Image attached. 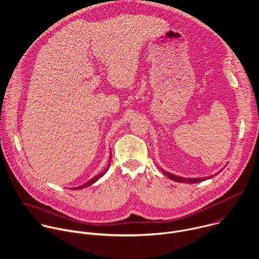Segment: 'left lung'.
<instances>
[{"instance_id":"1","label":"left lung","mask_w":259,"mask_h":259,"mask_svg":"<svg viewBox=\"0 0 259 259\" xmlns=\"http://www.w3.org/2000/svg\"><path fill=\"white\" fill-rule=\"evenodd\" d=\"M161 169V168H160ZM162 173L167 177L169 178L170 180L173 181H176V182H180V183H190V184H194V183H199V182H202V181H205L207 179H210L214 176H217L219 173H217L215 175H212V176H208V177H203V178H184V177H179V176H176V175H173L168 173V171H165L164 169H161Z\"/></svg>"}]
</instances>
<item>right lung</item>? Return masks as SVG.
I'll return each mask as SVG.
<instances>
[{"label":"right lung","mask_w":259,"mask_h":259,"mask_svg":"<svg viewBox=\"0 0 259 259\" xmlns=\"http://www.w3.org/2000/svg\"><path fill=\"white\" fill-rule=\"evenodd\" d=\"M111 154H112V152H111ZM111 159H112V155L110 156V161H109V164H108V166H107V168L106 169H104L102 173H100L99 175H97V176H95L93 179H91L90 181H88L86 183H84V184H82L81 186H79V187H76V188H74V189H76V190H79V189H83V188H85V187H89V186H91V185H93L94 183H96L100 178H102L106 173H107V170L109 169V167H110V162H111Z\"/></svg>","instance_id":"obj_1"}]
</instances>
